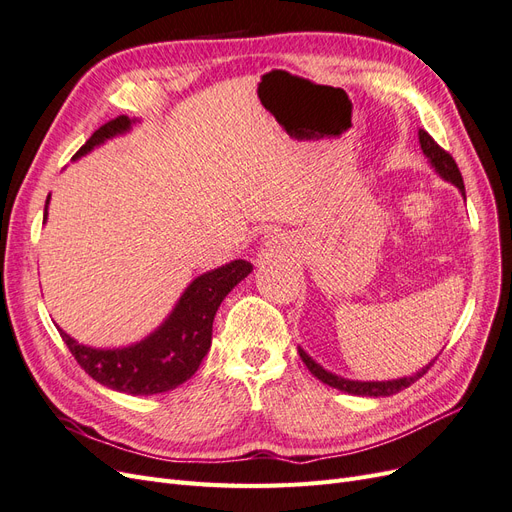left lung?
<instances>
[{
	"mask_svg": "<svg viewBox=\"0 0 512 512\" xmlns=\"http://www.w3.org/2000/svg\"><path fill=\"white\" fill-rule=\"evenodd\" d=\"M418 141H421L423 153L429 158L431 166L438 170L440 177H444L446 181L455 183L457 188L461 190V194L466 196V188H463V177H461L459 166H457V162L453 160L451 153L444 151L436 141H433V138H431L425 130H418ZM299 354H301L303 363L307 365V369L312 371V374H314L320 382L329 384V386H333V389H339V391H344V393L363 395V397H389V395H395V393H399V391H404V389H408L410 384H414L418 378H423V374H427V369L433 365V361H431L427 367H423L421 371H416V374L410 376V378H399V380H389V382H359V380L339 378V376L331 374V371L322 369L316 361L309 359V356H307L301 348H299Z\"/></svg>",
	"mask_w": 512,
	"mask_h": 512,
	"instance_id": "obj_1",
	"label": "left lung"
}]
</instances>
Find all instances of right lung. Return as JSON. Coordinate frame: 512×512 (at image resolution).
I'll return each instance as SVG.
<instances>
[{
    "instance_id": "right-lung-1",
    "label": "right lung",
    "mask_w": 512,
    "mask_h": 512,
    "mask_svg": "<svg viewBox=\"0 0 512 512\" xmlns=\"http://www.w3.org/2000/svg\"><path fill=\"white\" fill-rule=\"evenodd\" d=\"M130 117L119 115L106 121L89 141L74 153V160L104 143L106 138L130 130ZM49 205V198H46ZM46 220V211H44ZM252 265L247 260H232L215 271L196 277L181 294L173 314L162 327L143 342L117 350L87 348L59 329L68 350L87 374L108 389L128 395H156L177 389L194 376L200 361L211 348L213 318L226 294L243 277L250 275Z\"/></svg>"
}]
</instances>
